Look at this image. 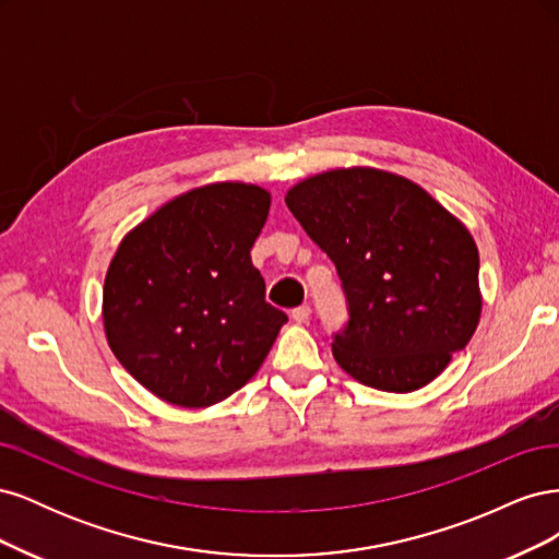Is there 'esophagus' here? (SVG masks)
Returning <instances> with one entry per match:
<instances>
[{
    "mask_svg": "<svg viewBox=\"0 0 559 559\" xmlns=\"http://www.w3.org/2000/svg\"><path fill=\"white\" fill-rule=\"evenodd\" d=\"M292 319L298 321V324H308V319H310V306L294 308V310H292Z\"/></svg>",
    "mask_w": 559,
    "mask_h": 559,
    "instance_id": "1",
    "label": "esophagus"
}]
</instances>
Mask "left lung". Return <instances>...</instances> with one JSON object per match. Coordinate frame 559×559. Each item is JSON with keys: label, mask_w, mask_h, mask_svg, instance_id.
Returning a JSON list of instances; mask_svg holds the SVG:
<instances>
[{"label": "left lung", "mask_w": 559, "mask_h": 559, "mask_svg": "<svg viewBox=\"0 0 559 559\" xmlns=\"http://www.w3.org/2000/svg\"><path fill=\"white\" fill-rule=\"evenodd\" d=\"M286 207L341 277V368L396 394L441 376L480 319L478 247L462 222L417 183L370 167L300 181Z\"/></svg>", "instance_id": "obj_1"}]
</instances>
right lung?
Instances as JSON below:
<instances>
[{
	"instance_id": "right-lung-1",
	"label": "right lung",
	"mask_w": 559,
	"mask_h": 559,
	"mask_svg": "<svg viewBox=\"0 0 559 559\" xmlns=\"http://www.w3.org/2000/svg\"><path fill=\"white\" fill-rule=\"evenodd\" d=\"M270 193L212 183L183 193L130 230L105 280L103 317L111 352L158 399L205 408L238 392L261 368L282 310L249 251Z\"/></svg>"
}]
</instances>
